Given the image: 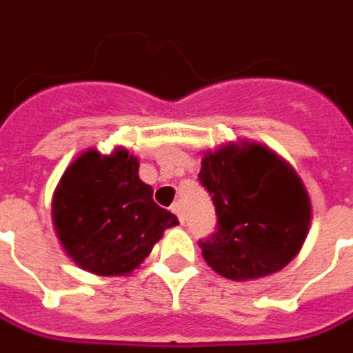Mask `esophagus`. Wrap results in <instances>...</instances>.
Instances as JSON below:
<instances>
[{"label": "esophagus", "mask_w": 353, "mask_h": 353, "mask_svg": "<svg viewBox=\"0 0 353 353\" xmlns=\"http://www.w3.org/2000/svg\"><path fill=\"white\" fill-rule=\"evenodd\" d=\"M171 212L176 215V217H179V221H181V223H184V215H182V204H181V202H174V204L171 205Z\"/></svg>", "instance_id": "34e87169"}]
</instances>
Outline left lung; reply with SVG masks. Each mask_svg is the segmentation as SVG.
<instances>
[{"instance_id":"obj_1","label":"left lung","mask_w":353,"mask_h":353,"mask_svg":"<svg viewBox=\"0 0 353 353\" xmlns=\"http://www.w3.org/2000/svg\"><path fill=\"white\" fill-rule=\"evenodd\" d=\"M198 179L217 214L202 256L219 276L256 280L288 266L311 225V200L297 172L260 143H229L208 151Z\"/></svg>"}]
</instances>
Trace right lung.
I'll return each instance as SVG.
<instances>
[{
    "mask_svg": "<svg viewBox=\"0 0 353 353\" xmlns=\"http://www.w3.org/2000/svg\"><path fill=\"white\" fill-rule=\"evenodd\" d=\"M138 157L124 148L110 155L83 151L54 190L52 221L65 254L97 276H126L148 259L176 215L153 202L139 181Z\"/></svg>",
    "mask_w": 353,
    "mask_h": 353,
    "instance_id": "1",
    "label": "right lung"
}]
</instances>
